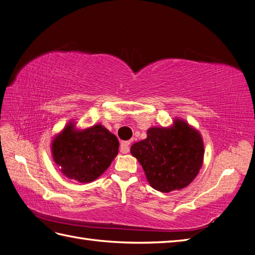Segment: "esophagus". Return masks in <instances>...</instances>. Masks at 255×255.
I'll list each match as a JSON object with an SVG mask.
<instances>
[{
	"label": "esophagus",
	"instance_id": "esophagus-1",
	"mask_svg": "<svg viewBox=\"0 0 255 255\" xmlns=\"http://www.w3.org/2000/svg\"><path fill=\"white\" fill-rule=\"evenodd\" d=\"M121 152L123 154H127L129 152V142L128 141H122L121 142Z\"/></svg>",
	"mask_w": 255,
	"mask_h": 255
}]
</instances>
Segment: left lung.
Returning <instances> with one entry per match:
<instances>
[{"label": "left lung", "instance_id": "8db88e82", "mask_svg": "<svg viewBox=\"0 0 255 255\" xmlns=\"http://www.w3.org/2000/svg\"><path fill=\"white\" fill-rule=\"evenodd\" d=\"M153 189L164 193L180 190L199 174L204 144L200 132L185 121H174L169 128L147 129L146 139L130 147Z\"/></svg>", "mask_w": 255, "mask_h": 255}]
</instances>
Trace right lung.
I'll return each mask as SVG.
<instances>
[{
  "mask_svg": "<svg viewBox=\"0 0 255 255\" xmlns=\"http://www.w3.org/2000/svg\"><path fill=\"white\" fill-rule=\"evenodd\" d=\"M120 142L102 125L77 130L68 123L53 139L51 150L54 162L69 179L91 182L109 168L118 154Z\"/></svg>",
  "mask_w": 255,
  "mask_h": 255,
  "instance_id": "right-lung-1",
  "label": "right lung"
}]
</instances>
